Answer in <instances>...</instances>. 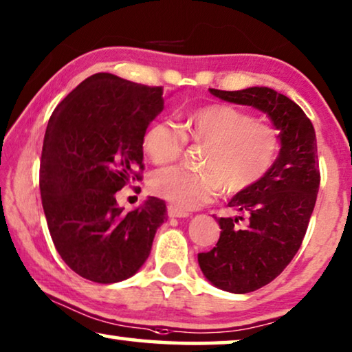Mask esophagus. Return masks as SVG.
<instances>
[{
    "mask_svg": "<svg viewBox=\"0 0 352 352\" xmlns=\"http://www.w3.org/2000/svg\"><path fill=\"white\" fill-rule=\"evenodd\" d=\"M168 216H170V217H188V212L170 205V206H168Z\"/></svg>",
    "mask_w": 352,
    "mask_h": 352,
    "instance_id": "34e87169",
    "label": "esophagus"
}]
</instances>
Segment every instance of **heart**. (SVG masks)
Here are the masks:
<instances>
[{"label":"heart","mask_w":352,"mask_h":352,"mask_svg":"<svg viewBox=\"0 0 352 352\" xmlns=\"http://www.w3.org/2000/svg\"><path fill=\"white\" fill-rule=\"evenodd\" d=\"M186 141L206 146L200 173L168 168L151 177L154 195L182 211L212 201L221 190L238 195L257 186L279 155L278 131L230 104H208L187 114L179 130L155 120L142 135V151L155 165L179 159Z\"/></svg>","instance_id":"heart-1"}]
</instances>
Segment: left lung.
<instances>
[{
  "label": "left lung",
  "mask_w": 352,
  "mask_h": 352,
  "mask_svg": "<svg viewBox=\"0 0 352 352\" xmlns=\"http://www.w3.org/2000/svg\"><path fill=\"white\" fill-rule=\"evenodd\" d=\"M210 91L228 103L262 111L281 141L268 175L228 201L238 216L217 219L221 236L216 248L198 254V265L212 286L248 294L279 276L302 246L320 182L318 142L311 120L302 108L276 90ZM244 217L247 222L238 226Z\"/></svg>",
  "instance_id": "8db88e82"
}]
</instances>
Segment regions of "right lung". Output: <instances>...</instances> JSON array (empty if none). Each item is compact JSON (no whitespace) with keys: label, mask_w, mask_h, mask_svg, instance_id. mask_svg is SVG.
I'll list each match as a JSON object with an SVG mask.
<instances>
[{"label":"right lung","mask_w":352,"mask_h":352,"mask_svg":"<svg viewBox=\"0 0 352 352\" xmlns=\"http://www.w3.org/2000/svg\"><path fill=\"white\" fill-rule=\"evenodd\" d=\"M164 89L109 73L82 80L50 116L41 155L39 188L60 257L89 281L129 279L144 265L166 219L149 197L125 212L116 193L141 179L142 135L164 111Z\"/></svg>","instance_id":"add662e5"}]
</instances>
